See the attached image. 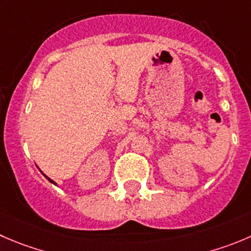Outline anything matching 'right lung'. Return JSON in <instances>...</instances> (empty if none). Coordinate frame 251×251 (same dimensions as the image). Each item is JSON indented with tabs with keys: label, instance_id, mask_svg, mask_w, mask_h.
Here are the masks:
<instances>
[{
	"label": "right lung",
	"instance_id": "right-lung-1",
	"mask_svg": "<svg viewBox=\"0 0 251 251\" xmlns=\"http://www.w3.org/2000/svg\"><path fill=\"white\" fill-rule=\"evenodd\" d=\"M45 176H46V175H45ZM46 179H48V180H49V181H50V182H52V184H55V185H56V182H53V181H52V180H51V179H50V177H48V176H46Z\"/></svg>",
	"mask_w": 251,
	"mask_h": 251
}]
</instances>
